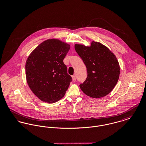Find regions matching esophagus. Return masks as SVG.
<instances>
[{"label":"esophagus","instance_id":"obj_1","mask_svg":"<svg viewBox=\"0 0 146 146\" xmlns=\"http://www.w3.org/2000/svg\"><path fill=\"white\" fill-rule=\"evenodd\" d=\"M72 79H73V82H76V77L75 75L72 76Z\"/></svg>","mask_w":146,"mask_h":146}]
</instances>
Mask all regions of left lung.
Instances as JSON below:
<instances>
[{
  "label": "left lung",
  "instance_id": "obj_1",
  "mask_svg": "<svg viewBox=\"0 0 146 146\" xmlns=\"http://www.w3.org/2000/svg\"><path fill=\"white\" fill-rule=\"evenodd\" d=\"M74 48L87 70V78L79 85L81 90L94 98L108 94L117 83L120 74L116 56L101 43L92 42L90 46L76 44Z\"/></svg>",
  "mask_w": 146,
  "mask_h": 146
}]
</instances>
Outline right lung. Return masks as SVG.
I'll list each match as a JSON object with an SVG mask.
<instances>
[{
    "label": "right lung",
    "mask_w": 146,
    "mask_h": 146,
    "mask_svg": "<svg viewBox=\"0 0 146 146\" xmlns=\"http://www.w3.org/2000/svg\"><path fill=\"white\" fill-rule=\"evenodd\" d=\"M70 45L56 39H48L38 45L25 64L28 84L41 101L55 103L63 98L72 81L63 62Z\"/></svg>",
    "instance_id": "add662e5"
}]
</instances>
